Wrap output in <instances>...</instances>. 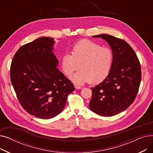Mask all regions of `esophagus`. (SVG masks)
Instances as JSON below:
<instances>
[{
	"label": "esophagus",
	"instance_id": "obj_1",
	"mask_svg": "<svg viewBox=\"0 0 153 153\" xmlns=\"http://www.w3.org/2000/svg\"><path fill=\"white\" fill-rule=\"evenodd\" d=\"M74 87H75V88H76V89H82V87L81 86H79V85H78L77 84H74Z\"/></svg>",
	"mask_w": 153,
	"mask_h": 153
}]
</instances>
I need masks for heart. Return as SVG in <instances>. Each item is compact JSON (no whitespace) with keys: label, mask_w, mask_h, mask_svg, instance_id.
<instances>
[{"label":"heart","mask_w":153,"mask_h":153,"mask_svg":"<svg viewBox=\"0 0 153 153\" xmlns=\"http://www.w3.org/2000/svg\"><path fill=\"white\" fill-rule=\"evenodd\" d=\"M72 54H64L61 67L64 73L71 76L72 82L80 84L87 82L98 84L103 81L110 71L113 63V53L107 47L101 46L89 39H82L76 43L72 49Z\"/></svg>","instance_id":"b5f03b06"}]
</instances>
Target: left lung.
<instances>
[{"mask_svg": "<svg viewBox=\"0 0 153 153\" xmlns=\"http://www.w3.org/2000/svg\"><path fill=\"white\" fill-rule=\"evenodd\" d=\"M113 53V63L107 77L92 87L91 110L101 116L111 117L125 110L134 102L139 90L141 70L133 48L125 40L102 34Z\"/></svg>", "mask_w": 153, "mask_h": 153, "instance_id": "8db88e82", "label": "left lung"}]
</instances>
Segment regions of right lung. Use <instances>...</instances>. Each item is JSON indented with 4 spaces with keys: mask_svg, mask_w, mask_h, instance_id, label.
<instances>
[{
    "mask_svg": "<svg viewBox=\"0 0 153 153\" xmlns=\"http://www.w3.org/2000/svg\"><path fill=\"white\" fill-rule=\"evenodd\" d=\"M54 39L40 37L22 46L10 66V80L17 99L28 114L50 119L62 111L74 85L56 68Z\"/></svg>",
    "mask_w": 153,
    "mask_h": 153,
    "instance_id": "add662e5",
    "label": "right lung"
}]
</instances>
